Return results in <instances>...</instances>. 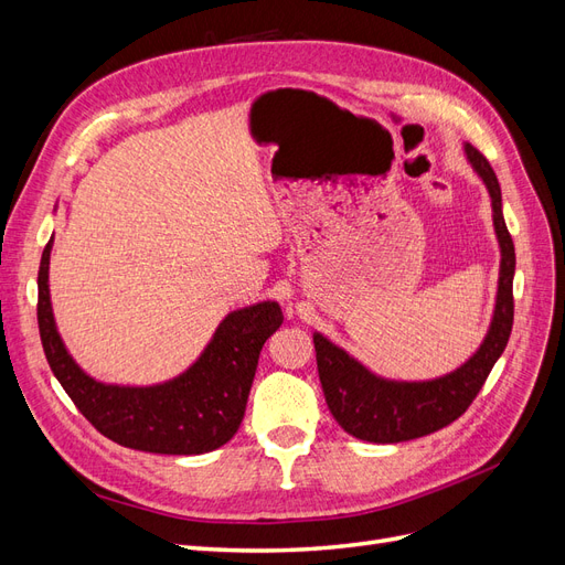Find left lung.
<instances>
[{"label": "left lung", "mask_w": 565, "mask_h": 565, "mask_svg": "<svg viewBox=\"0 0 565 565\" xmlns=\"http://www.w3.org/2000/svg\"><path fill=\"white\" fill-rule=\"evenodd\" d=\"M467 160L481 177L490 193L492 224L498 235L502 262L498 280V301L490 330L465 365L429 382L384 380L351 358L330 339L313 334L316 361L324 401L332 417L347 434L370 443H403L429 436L452 424L467 413V407L486 384L492 365L507 349L514 324V270L516 252L502 214V191L490 162L471 143H465Z\"/></svg>", "instance_id": "left-lung-1"}]
</instances>
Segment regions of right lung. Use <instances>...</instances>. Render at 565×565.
<instances>
[{
    "label": "right lung",
    "instance_id": "add662e5",
    "mask_svg": "<svg viewBox=\"0 0 565 565\" xmlns=\"http://www.w3.org/2000/svg\"><path fill=\"white\" fill-rule=\"evenodd\" d=\"M51 241L38 273V322L44 355L79 413L119 446L158 455H202L241 426L266 339L282 324L276 301L231 311L207 349L179 377L156 386H117L89 377L67 353L49 297Z\"/></svg>",
    "mask_w": 565,
    "mask_h": 565
}]
</instances>
